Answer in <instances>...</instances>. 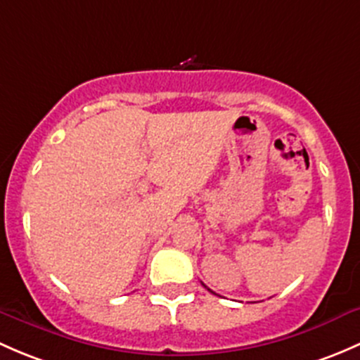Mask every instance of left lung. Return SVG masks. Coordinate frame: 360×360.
Segmentation results:
<instances>
[{
    "instance_id": "8db88e82",
    "label": "left lung",
    "mask_w": 360,
    "mask_h": 360,
    "mask_svg": "<svg viewBox=\"0 0 360 360\" xmlns=\"http://www.w3.org/2000/svg\"><path fill=\"white\" fill-rule=\"evenodd\" d=\"M210 291H211V290H210ZM211 292H213V291H211Z\"/></svg>"
}]
</instances>
